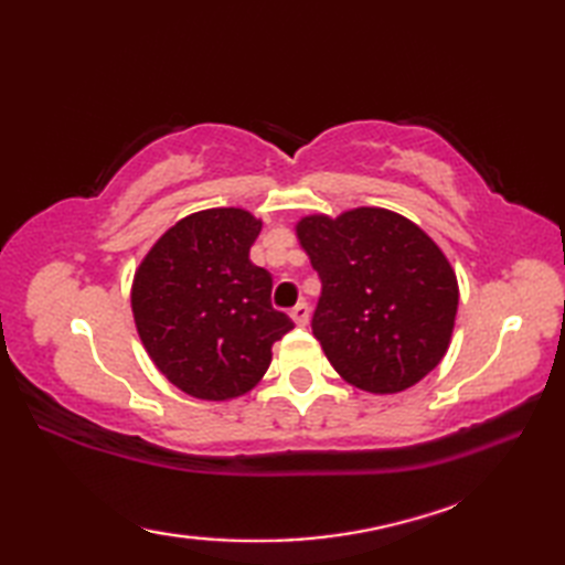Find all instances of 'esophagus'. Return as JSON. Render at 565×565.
Returning <instances> with one entry per match:
<instances>
[{
  "mask_svg": "<svg viewBox=\"0 0 565 565\" xmlns=\"http://www.w3.org/2000/svg\"><path fill=\"white\" fill-rule=\"evenodd\" d=\"M308 316H310V310H308V306L306 303H298V306H294V310H291V318H294V322L298 328H306L308 326Z\"/></svg>",
  "mask_w": 565,
  "mask_h": 565,
  "instance_id": "1",
  "label": "esophagus"
}]
</instances>
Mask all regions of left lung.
Wrapping results in <instances>:
<instances>
[{"label":"left lung","instance_id":"1","mask_svg":"<svg viewBox=\"0 0 565 565\" xmlns=\"http://www.w3.org/2000/svg\"><path fill=\"white\" fill-rule=\"evenodd\" d=\"M298 243L322 281L313 334L334 371L366 393H401L449 350L459 284L423 227L388 209L306 215Z\"/></svg>","mask_w":565,"mask_h":565}]
</instances>
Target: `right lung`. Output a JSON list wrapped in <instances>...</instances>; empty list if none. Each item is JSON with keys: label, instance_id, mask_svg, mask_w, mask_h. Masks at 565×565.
I'll return each instance as SVG.
<instances>
[{"label": "right lung", "instance_id": "add662e5", "mask_svg": "<svg viewBox=\"0 0 565 565\" xmlns=\"http://www.w3.org/2000/svg\"><path fill=\"white\" fill-rule=\"evenodd\" d=\"M259 231L245 209L191 213L136 269L130 308L140 342L191 398L233 401L255 388L271 344L294 328L271 308V274L249 262Z\"/></svg>", "mask_w": 565, "mask_h": 565}]
</instances>
